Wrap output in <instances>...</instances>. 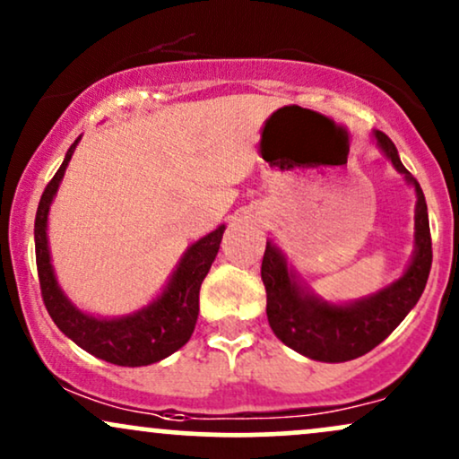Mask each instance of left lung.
Masks as SVG:
<instances>
[{
  "instance_id": "left-lung-1",
  "label": "left lung",
  "mask_w": 459,
  "mask_h": 459,
  "mask_svg": "<svg viewBox=\"0 0 459 459\" xmlns=\"http://www.w3.org/2000/svg\"><path fill=\"white\" fill-rule=\"evenodd\" d=\"M377 149L394 170L414 187V252L402 276L376 293L351 302L324 299L289 265L287 255L267 241L261 278L267 293V321L273 334L298 354L319 362H345L365 356L402 324L419 302L431 267L428 203L416 178L403 168L394 144L382 131H373Z\"/></svg>"
}]
</instances>
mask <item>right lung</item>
<instances>
[{"label":"right lung","mask_w":459,"mask_h":459,"mask_svg":"<svg viewBox=\"0 0 459 459\" xmlns=\"http://www.w3.org/2000/svg\"><path fill=\"white\" fill-rule=\"evenodd\" d=\"M79 140L82 135L66 151L65 161L49 181V186L45 187L39 212H36V267H39L45 307L57 328L88 354L118 367L152 365V362H160L181 350L192 336L198 319L200 284L215 261L226 224H220L212 233L200 237L183 252L160 296L152 298L146 307L129 315H120V317H101V315L77 308L57 284L54 265H51L47 226H49L51 203L60 189L66 166Z\"/></svg>","instance_id":"add662e5"}]
</instances>
